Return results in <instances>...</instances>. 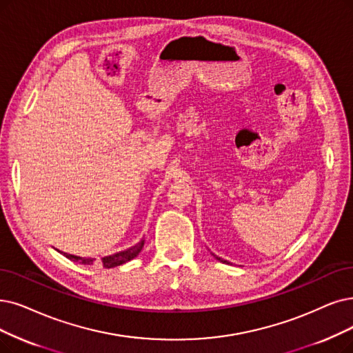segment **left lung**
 I'll use <instances>...</instances> for the list:
<instances>
[{"instance_id":"left-lung-1","label":"left lung","mask_w":353,"mask_h":353,"mask_svg":"<svg viewBox=\"0 0 353 353\" xmlns=\"http://www.w3.org/2000/svg\"><path fill=\"white\" fill-rule=\"evenodd\" d=\"M213 256H214V258H216V259H219V261H220V262H223V263H228V261H223V259H221V258H219V256H216V255H213Z\"/></svg>"}]
</instances>
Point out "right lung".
Wrapping results in <instances>:
<instances>
[{
    "label": "right lung",
    "instance_id": "obj_1",
    "mask_svg": "<svg viewBox=\"0 0 353 353\" xmlns=\"http://www.w3.org/2000/svg\"><path fill=\"white\" fill-rule=\"evenodd\" d=\"M143 245H145V241L142 239V241H140L139 243H136L134 246H132V248H129V249L117 252V253H114V255H110V256L101 258L100 263H101L104 268H114V266L123 265V263H125V262L132 261L133 258H136V256L139 255V253H140V250H142ZM63 255H65L68 259L74 261V262H79V263H82V265H92V263L95 262L94 258H79V256H75V255H68V253H63Z\"/></svg>",
    "mask_w": 353,
    "mask_h": 353
}]
</instances>
